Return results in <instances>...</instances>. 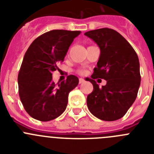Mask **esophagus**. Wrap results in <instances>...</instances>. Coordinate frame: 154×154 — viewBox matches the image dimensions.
I'll return each instance as SVG.
<instances>
[{
  "label": "esophagus",
  "mask_w": 154,
  "mask_h": 154,
  "mask_svg": "<svg viewBox=\"0 0 154 154\" xmlns=\"http://www.w3.org/2000/svg\"><path fill=\"white\" fill-rule=\"evenodd\" d=\"M84 82H85V79H82V78H80L79 79V84L83 83Z\"/></svg>",
  "instance_id": "34e87169"
}]
</instances>
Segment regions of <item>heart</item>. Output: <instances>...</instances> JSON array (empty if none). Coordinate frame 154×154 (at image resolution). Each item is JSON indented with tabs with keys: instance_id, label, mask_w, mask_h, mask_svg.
<instances>
[{
	"instance_id": "obj_1",
	"label": "heart",
	"mask_w": 154,
	"mask_h": 154,
	"mask_svg": "<svg viewBox=\"0 0 154 154\" xmlns=\"http://www.w3.org/2000/svg\"><path fill=\"white\" fill-rule=\"evenodd\" d=\"M78 72L80 73V74H82V73H84V71L83 70H79Z\"/></svg>"
}]
</instances>
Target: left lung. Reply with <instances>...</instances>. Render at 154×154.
I'll list each match as a JSON object with an SVG mask.
<instances>
[{
    "instance_id": "8db88e82",
    "label": "left lung",
    "mask_w": 154,
    "mask_h": 154,
    "mask_svg": "<svg viewBox=\"0 0 154 154\" xmlns=\"http://www.w3.org/2000/svg\"><path fill=\"white\" fill-rule=\"evenodd\" d=\"M100 48L97 66L89 81L93 85L87 96L91 113L105 121L120 119L135 101L140 85V62L130 44L119 32L111 28H99L85 32ZM96 78L107 80L99 88Z\"/></svg>"
}]
</instances>
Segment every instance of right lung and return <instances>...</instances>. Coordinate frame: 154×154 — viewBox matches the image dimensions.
Here are the masks:
<instances>
[{
    "label": "right lung",
    "mask_w": 154,
    "mask_h": 154,
    "mask_svg": "<svg viewBox=\"0 0 154 154\" xmlns=\"http://www.w3.org/2000/svg\"><path fill=\"white\" fill-rule=\"evenodd\" d=\"M79 31L52 30L38 37L27 50L19 71V96L31 117L46 122L58 117L66 109L68 96L79 84L73 75L55 85L52 72L64 61Z\"/></svg>",
    "instance_id": "1"
}]
</instances>
